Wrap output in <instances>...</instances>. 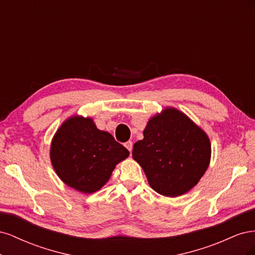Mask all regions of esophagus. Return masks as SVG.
Listing matches in <instances>:
<instances>
[{"label": "esophagus", "mask_w": 255, "mask_h": 255, "mask_svg": "<svg viewBox=\"0 0 255 255\" xmlns=\"http://www.w3.org/2000/svg\"><path fill=\"white\" fill-rule=\"evenodd\" d=\"M126 148L129 151V153L132 152V150H133V142L132 141H128V142H126Z\"/></svg>", "instance_id": "34e87169"}]
</instances>
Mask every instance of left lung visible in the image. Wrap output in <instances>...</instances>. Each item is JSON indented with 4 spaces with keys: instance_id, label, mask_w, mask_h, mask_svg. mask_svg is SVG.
I'll return each mask as SVG.
<instances>
[{
    "instance_id": "left-lung-1",
    "label": "left lung",
    "mask_w": 255,
    "mask_h": 255,
    "mask_svg": "<svg viewBox=\"0 0 255 255\" xmlns=\"http://www.w3.org/2000/svg\"><path fill=\"white\" fill-rule=\"evenodd\" d=\"M211 153L204 130L173 107L149 120L143 139L135 142L132 152L150 186L166 197L182 196L195 187L210 165Z\"/></svg>"
}]
</instances>
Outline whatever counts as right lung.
<instances>
[{"label":"right lung","mask_w":255,"mask_h":255,"mask_svg":"<svg viewBox=\"0 0 255 255\" xmlns=\"http://www.w3.org/2000/svg\"><path fill=\"white\" fill-rule=\"evenodd\" d=\"M128 154L109 132L100 130L94 120L82 116H73L60 126L50 150L59 179L84 194L101 189L116 165Z\"/></svg>","instance_id":"obj_1"}]
</instances>
